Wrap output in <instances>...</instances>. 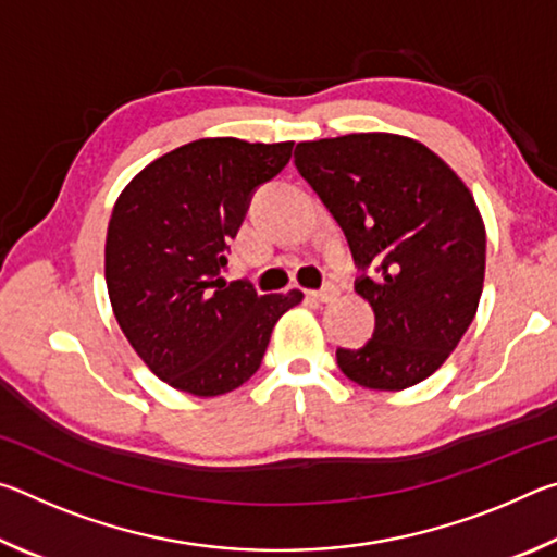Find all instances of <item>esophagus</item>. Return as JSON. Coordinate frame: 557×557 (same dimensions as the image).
Segmentation results:
<instances>
[{"label":"esophagus","instance_id":"esophagus-1","mask_svg":"<svg viewBox=\"0 0 557 557\" xmlns=\"http://www.w3.org/2000/svg\"><path fill=\"white\" fill-rule=\"evenodd\" d=\"M338 297V287L336 285H326L324 289H309L307 299L312 301H334Z\"/></svg>","mask_w":557,"mask_h":557}]
</instances>
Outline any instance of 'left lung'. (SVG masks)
<instances>
[{"instance_id":"left-lung-1","label":"left lung","mask_w":557,"mask_h":557,"mask_svg":"<svg viewBox=\"0 0 557 557\" xmlns=\"http://www.w3.org/2000/svg\"><path fill=\"white\" fill-rule=\"evenodd\" d=\"M295 164L342 225L363 270L356 292L375 314L369 344L336 348L338 369L371 391L425 381L461 342L484 289L474 196L432 149L391 132L299 143Z\"/></svg>"}]
</instances>
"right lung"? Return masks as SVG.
Masks as SVG:
<instances>
[{
	"label": "right lung",
	"mask_w": 557,
	"mask_h": 557,
	"mask_svg": "<svg viewBox=\"0 0 557 557\" xmlns=\"http://www.w3.org/2000/svg\"><path fill=\"white\" fill-rule=\"evenodd\" d=\"M295 143L206 137L147 164L122 188L106 238L112 312L129 346L176 391L215 398L260 369L272 326L301 301L223 277L228 243L260 184Z\"/></svg>",
	"instance_id": "1"
}]
</instances>
